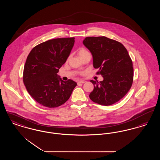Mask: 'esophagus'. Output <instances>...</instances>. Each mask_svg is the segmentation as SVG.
Returning <instances> with one entry per match:
<instances>
[{"instance_id": "1", "label": "esophagus", "mask_w": 160, "mask_h": 160, "mask_svg": "<svg viewBox=\"0 0 160 160\" xmlns=\"http://www.w3.org/2000/svg\"><path fill=\"white\" fill-rule=\"evenodd\" d=\"M84 83H86V81H84V80H80L77 82L78 84H83Z\"/></svg>"}]
</instances>
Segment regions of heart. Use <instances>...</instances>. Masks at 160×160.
<instances>
[{
	"label": "heart",
	"instance_id": "b5f03b06",
	"mask_svg": "<svg viewBox=\"0 0 160 160\" xmlns=\"http://www.w3.org/2000/svg\"><path fill=\"white\" fill-rule=\"evenodd\" d=\"M87 53H89V52L86 49H84V48H80L78 51V54L79 55V56L80 58L82 57L84 54Z\"/></svg>",
	"mask_w": 160,
	"mask_h": 160
}]
</instances>
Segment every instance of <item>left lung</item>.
Segmentation results:
<instances>
[{"mask_svg": "<svg viewBox=\"0 0 160 160\" xmlns=\"http://www.w3.org/2000/svg\"><path fill=\"white\" fill-rule=\"evenodd\" d=\"M83 44L91 53L93 66L103 80H91L94 89L89 98L103 106L119 101L129 91L133 81L132 62L125 47L105 37H86Z\"/></svg>", "mask_w": 160, "mask_h": 160, "instance_id": "8db88e82", "label": "left lung"}]
</instances>
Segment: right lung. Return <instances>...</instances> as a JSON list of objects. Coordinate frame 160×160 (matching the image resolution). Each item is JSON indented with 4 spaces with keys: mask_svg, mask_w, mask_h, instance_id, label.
<instances>
[{
    "mask_svg": "<svg viewBox=\"0 0 160 160\" xmlns=\"http://www.w3.org/2000/svg\"><path fill=\"white\" fill-rule=\"evenodd\" d=\"M75 38L53 39L35 46L29 54L23 82L31 97L44 106H60L69 98L76 82H64L58 74L67 60Z\"/></svg>",
    "mask_w": 160,
    "mask_h": 160,
    "instance_id": "right-lung-1",
    "label": "right lung"
}]
</instances>
